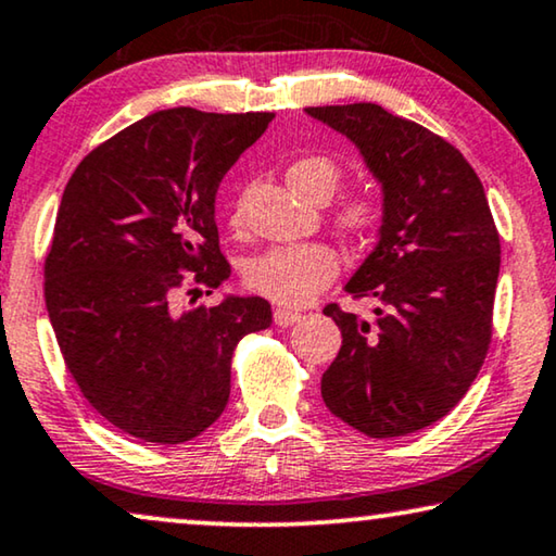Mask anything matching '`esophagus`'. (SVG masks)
<instances>
[{"label":"esophagus","mask_w":556,"mask_h":556,"mask_svg":"<svg viewBox=\"0 0 556 556\" xmlns=\"http://www.w3.org/2000/svg\"><path fill=\"white\" fill-rule=\"evenodd\" d=\"M302 319V315L296 309H287V307H279L275 309V325L279 327H292Z\"/></svg>","instance_id":"esophagus-1"}]
</instances>
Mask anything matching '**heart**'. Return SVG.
<instances>
[{
  "label": "heart",
  "mask_w": 556,
  "mask_h": 556,
  "mask_svg": "<svg viewBox=\"0 0 556 556\" xmlns=\"http://www.w3.org/2000/svg\"><path fill=\"white\" fill-rule=\"evenodd\" d=\"M287 184L302 199H330L340 184V168L325 155H304L287 168ZM378 203L367 197L350 199L338 211L342 231L365 237L378 226ZM338 275V256L323 244L279 247L262 254L247 271L249 287L271 302L300 307Z\"/></svg>",
  "instance_id": "obj_1"
}]
</instances>
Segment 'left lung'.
Listing matches in <instances>:
<instances>
[{
	"instance_id": "8db88e82",
	"label": "left lung",
	"mask_w": 556,
	"mask_h": 556,
	"mask_svg": "<svg viewBox=\"0 0 556 556\" xmlns=\"http://www.w3.org/2000/svg\"><path fill=\"white\" fill-rule=\"evenodd\" d=\"M304 113L357 148L382 201L378 241L345 285L380 304L375 319L325 307L342 348L323 401L370 438L416 433L466 395L486 357L502 264L486 193L448 140L386 108Z\"/></svg>"
}]
</instances>
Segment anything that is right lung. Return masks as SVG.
<instances>
[{"label":"right lung","instance_id":"add662e5","mask_svg":"<svg viewBox=\"0 0 556 556\" xmlns=\"http://www.w3.org/2000/svg\"><path fill=\"white\" fill-rule=\"evenodd\" d=\"M275 113L148 115L83 159L62 193L45 300L77 388L100 416L146 443H184L222 416L231 355L267 330L262 296L224 294L178 309L193 281L218 287L216 193Z\"/></svg>","mask_w":556,"mask_h":556}]
</instances>
